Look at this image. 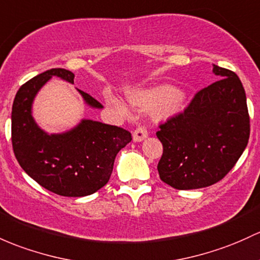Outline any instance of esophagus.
<instances>
[{
  "instance_id": "obj_1",
  "label": "esophagus",
  "mask_w": 260,
  "mask_h": 260,
  "mask_svg": "<svg viewBox=\"0 0 260 260\" xmlns=\"http://www.w3.org/2000/svg\"><path fill=\"white\" fill-rule=\"evenodd\" d=\"M147 138V130L145 129V127H138L135 131H134L133 134V139L135 142H141L142 140H145V139Z\"/></svg>"
}]
</instances>
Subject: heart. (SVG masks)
<instances>
[{
	"instance_id": "obj_1",
	"label": "heart",
	"mask_w": 260,
	"mask_h": 260,
	"mask_svg": "<svg viewBox=\"0 0 260 260\" xmlns=\"http://www.w3.org/2000/svg\"><path fill=\"white\" fill-rule=\"evenodd\" d=\"M185 93L170 85H157L146 90L136 91L130 94L129 100L133 107L140 110L151 109L153 118L157 120L170 119L181 113L185 105ZM109 105H111L119 113L126 115L129 109L115 95H108Z\"/></svg>"
}]
</instances>
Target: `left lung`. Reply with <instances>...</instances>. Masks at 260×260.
I'll list each match as a JSON object with an SVG mask.
<instances>
[{
	"label": "left lung",
	"instance_id": "1",
	"mask_svg": "<svg viewBox=\"0 0 260 260\" xmlns=\"http://www.w3.org/2000/svg\"><path fill=\"white\" fill-rule=\"evenodd\" d=\"M219 79L194 95L185 111L156 133L164 152L157 170L176 189L208 187L233 169L249 140V114L241 79L213 64Z\"/></svg>",
	"mask_w": 260,
	"mask_h": 260
}]
</instances>
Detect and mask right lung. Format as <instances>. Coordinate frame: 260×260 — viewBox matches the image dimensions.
<instances>
[{"label": "right lung", "mask_w": 260, "mask_h": 260, "mask_svg": "<svg viewBox=\"0 0 260 260\" xmlns=\"http://www.w3.org/2000/svg\"><path fill=\"white\" fill-rule=\"evenodd\" d=\"M53 77L74 84L72 72L53 68L18 89L11 116L13 152L24 172L48 191L66 197L89 196L107 185L116 155L133 138L122 127L90 119L60 134L41 129L32 115V104ZM78 91L88 107L103 108L93 96Z\"/></svg>", "instance_id": "right-lung-1"}]
</instances>
